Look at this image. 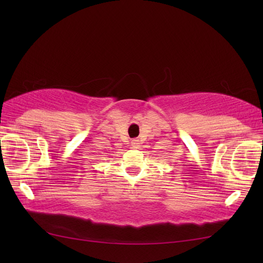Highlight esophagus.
<instances>
[{
  "label": "esophagus",
  "instance_id": "obj_1",
  "mask_svg": "<svg viewBox=\"0 0 263 263\" xmlns=\"http://www.w3.org/2000/svg\"><path fill=\"white\" fill-rule=\"evenodd\" d=\"M139 144H140V140H139V139H133V140H131V146L133 148L139 147Z\"/></svg>",
  "mask_w": 263,
  "mask_h": 263
}]
</instances>
